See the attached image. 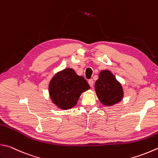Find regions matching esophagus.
I'll return each instance as SVG.
<instances>
[{
	"label": "esophagus",
	"mask_w": 158,
	"mask_h": 158,
	"mask_svg": "<svg viewBox=\"0 0 158 158\" xmlns=\"http://www.w3.org/2000/svg\"><path fill=\"white\" fill-rule=\"evenodd\" d=\"M88 83H89V85H90L91 87H94V80H93V79L89 80Z\"/></svg>",
	"instance_id": "1"
}]
</instances>
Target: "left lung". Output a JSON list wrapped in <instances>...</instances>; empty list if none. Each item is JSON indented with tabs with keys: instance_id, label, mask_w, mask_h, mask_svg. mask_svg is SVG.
<instances>
[{
	"instance_id": "obj_1",
	"label": "left lung",
	"mask_w": 158,
	"mask_h": 158,
	"mask_svg": "<svg viewBox=\"0 0 158 158\" xmlns=\"http://www.w3.org/2000/svg\"><path fill=\"white\" fill-rule=\"evenodd\" d=\"M98 99L103 105H113L123 97V90L120 83L109 71H102L95 84Z\"/></svg>"
}]
</instances>
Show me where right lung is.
Here are the masks:
<instances>
[{
  "label": "right lung",
  "instance_id": "add662e5",
  "mask_svg": "<svg viewBox=\"0 0 158 158\" xmlns=\"http://www.w3.org/2000/svg\"><path fill=\"white\" fill-rule=\"evenodd\" d=\"M82 76L77 75L72 69L59 72L50 82L49 91L52 102L62 109L75 106L82 92L89 89Z\"/></svg>",
  "mask_w": 158,
  "mask_h": 158
}]
</instances>
